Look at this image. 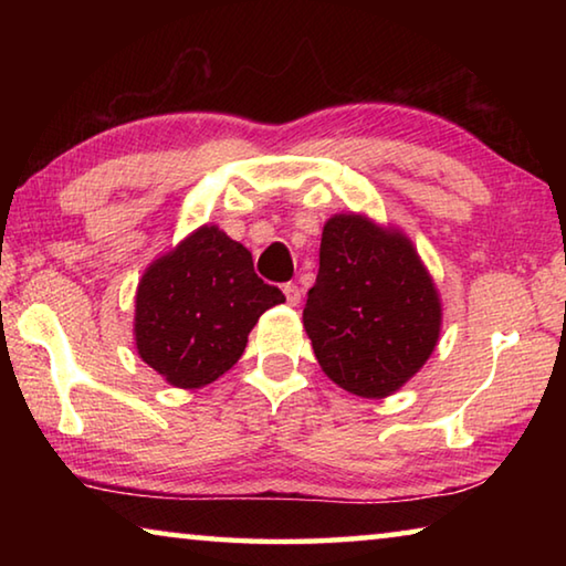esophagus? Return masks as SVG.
Listing matches in <instances>:
<instances>
[{
  "instance_id": "esophagus-1",
  "label": "esophagus",
  "mask_w": 566,
  "mask_h": 566,
  "mask_svg": "<svg viewBox=\"0 0 566 566\" xmlns=\"http://www.w3.org/2000/svg\"><path fill=\"white\" fill-rule=\"evenodd\" d=\"M282 292H284L286 304H290V306H296V304L302 302V292H300V286H296V284H292V282L284 284Z\"/></svg>"
}]
</instances>
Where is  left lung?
I'll return each mask as SVG.
<instances>
[{"mask_svg": "<svg viewBox=\"0 0 566 566\" xmlns=\"http://www.w3.org/2000/svg\"><path fill=\"white\" fill-rule=\"evenodd\" d=\"M302 319L324 375L352 395L381 399L434 352L442 304L405 234L361 214H334Z\"/></svg>", "mask_w": 566, "mask_h": 566, "instance_id": "1", "label": "left lung"}]
</instances>
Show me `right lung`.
Returning <instances> with one entry per match:
<instances>
[{"label":"right lung","mask_w":566,"mask_h":566,"mask_svg":"<svg viewBox=\"0 0 566 566\" xmlns=\"http://www.w3.org/2000/svg\"><path fill=\"white\" fill-rule=\"evenodd\" d=\"M284 294L254 274L249 249L199 227L147 266L137 286V352L169 385L197 389L232 369L262 314Z\"/></svg>","instance_id":"1"}]
</instances>
